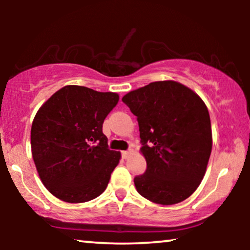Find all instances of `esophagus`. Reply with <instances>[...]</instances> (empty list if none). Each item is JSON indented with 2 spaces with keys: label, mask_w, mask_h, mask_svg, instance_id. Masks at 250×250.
Wrapping results in <instances>:
<instances>
[{
  "label": "esophagus",
  "mask_w": 250,
  "mask_h": 250,
  "mask_svg": "<svg viewBox=\"0 0 250 250\" xmlns=\"http://www.w3.org/2000/svg\"><path fill=\"white\" fill-rule=\"evenodd\" d=\"M129 155H131V150H128V151H123L122 152V156H123V158H124V159H127Z\"/></svg>",
  "instance_id": "1"
}]
</instances>
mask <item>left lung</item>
I'll return each instance as SVG.
<instances>
[{
  "label": "left lung",
  "instance_id": "left-lung-1",
  "mask_svg": "<svg viewBox=\"0 0 250 250\" xmlns=\"http://www.w3.org/2000/svg\"><path fill=\"white\" fill-rule=\"evenodd\" d=\"M138 117L146 170L134 184L146 199L164 206L189 198L203 181L213 136L199 95L175 81L152 82L123 97Z\"/></svg>",
  "mask_w": 250,
  "mask_h": 250
}]
</instances>
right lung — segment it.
<instances>
[{
	"label": "right lung",
	"mask_w": 250,
	"mask_h": 250,
	"mask_svg": "<svg viewBox=\"0 0 250 250\" xmlns=\"http://www.w3.org/2000/svg\"><path fill=\"white\" fill-rule=\"evenodd\" d=\"M118 100L114 92L66 85L37 110L30 131L33 159L58 199L85 203L105 190L122 155L108 149L102 124Z\"/></svg>",
	"instance_id": "obj_1"
}]
</instances>
